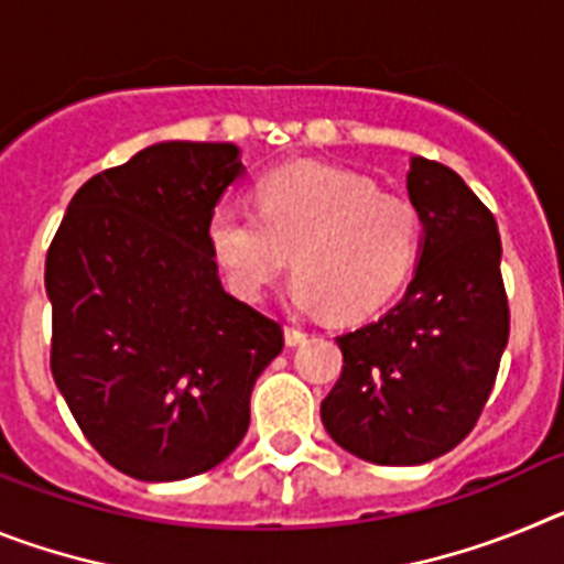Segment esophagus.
<instances>
[{"instance_id": "34e87169", "label": "esophagus", "mask_w": 564, "mask_h": 564, "mask_svg": "<svg viewBox=\"0 0 564 564\" xmlns=\"http://www.w3.org/2000/svg\"><path fill=\"white\" fill-rule=\"evenodd\" d=\"M305 338H307V333L302 330V327H293V325L285 327V341L291 344V347H293V344H302Z\"/></svg>"}]
</instances>
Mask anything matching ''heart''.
Returning a JSON list of instances; mask_svg holds the SVG:
<instances>
[{
	"instance_id": "obj_1",
	"label": "heart",
	"mask_w": 564,
	"mask_h": 564,
	"mask_svg": "<svg viewBox=\"0 0 564 564\" xmlns=\"http://www.w3.org/2000/svg\"><path fill=\"white\" fill-rule=\"evenodd\" d=\"M208 234L239 296H265L293 257V305L350 322L387 305L410 276L423 223L415 203L364 174L293 163L257 183V214L220 206Z\"/></svg>"
}]
</instances>
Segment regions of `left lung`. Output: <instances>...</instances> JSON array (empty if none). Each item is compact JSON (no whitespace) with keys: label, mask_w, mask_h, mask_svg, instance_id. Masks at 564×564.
Returning a JSON list of instances; mask_svg holds the SVG:
<instances>
[{"label":"left lung","mask_w":564,"mask_h":564,"mask_svg":"<svg viewBox=\"0 0 564 564\" xmlns=\"http://www.w3.org/2000/svg\"><path fill=\"white\" fill-rule=\"evenodd\" d=\"M406 192L426 231L415 276L390 311L336 336L341 376L322 401L333 441L378 466L430 463L475 430L511 327L495 214L426 158Z\"/></svg>","instance_id":"8db88e82"}]
</instances>
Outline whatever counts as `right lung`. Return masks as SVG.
Instances as JSON below:
<instances>
[{"instance_id": "obj_1", "label": "right lung", "mask_w": 564, "mask_h": 564, "mask_svg": "<svg viewBox=\"0 0 564 564\" xmlns=\"http://www.w3.org/2000/svg\"><path fill=\"white\" fill-rule=\"evenodd\" d=\"M234 143L166 141L89 177L47 248L50 372L98 455L169 482L226 460L282 325L226 293L212 214Z\"/></svg>"}]
</instances>
